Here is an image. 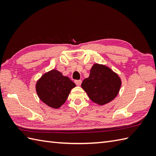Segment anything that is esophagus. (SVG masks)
Returning <instances> with one entry per match:
<instances>
[{"label":"esophagus","instance_id":"34e87169","mask_svg":"<svg viewBox=\"0 0 156 156\" xmlns=\"http://www.w3.org/2000/svg\"><path fill=\"white\" fill-rule=\"evenodd\" d=\"M74 82L77 86H80L82 84V80H76L74 81Z\"/></svg>","mask_w":156,"mask_h":156}]
</instances>
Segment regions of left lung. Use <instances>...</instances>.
Returning <instances> with one entry per match:
<instances>
[{"instance_id":"8db88e82","label":"left lung","mask_w":156,"mask_h":156,"mask_svg":"<svg viewBox=\"0 0 156 156\" xmlns=\"http://www.w3.org/2000/svg\"><path fill=\"white\" fill-rule=\"evenodd\" d=\"M121 86L119 76L107 66L95 64L82 88L91 101L99 105L108 103L117 97Z\"/></svg>"}]
</instances>
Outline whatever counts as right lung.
I'll list each match as a JSON object with an SVG mask.
<instances>
[{"label": "right lung", "instance_id": "right-lung-1", "mask_svg": "<svg viewBox=\"0 0 156 156\" xmlns=\"http://www.w3.org/2000/svg\"><path fill=\"white\" fill-rule=\"evenodd\" d=\"M76 84L61 72L52 69L45 73L36 84L39 98L49 107L58 108L67 100Z\"/></svg>", "mask_w": 156, "mask_h": 156}]
</instances>
